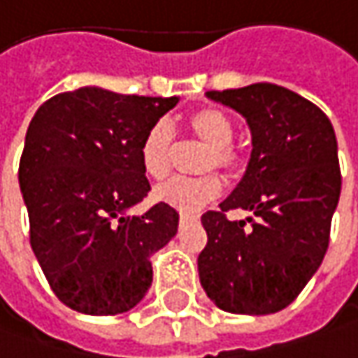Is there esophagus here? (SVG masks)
I'll list each match as a JSON object with an SVG mask.
<instances>
[{"label":"esophagus","instance_id":"1","mask_svg":"<svg viewBox=\"0 0 358 358\" xmlns=\"http://www.w3.org/2000/svg\"><path fill=\"white\" fill-rule=\"evenodd\" d=\"M199 217L196 215H192V213H180V222H186V221H196Z\"/></svg>","mask_w":358,"mask_h":358}]
</instances>
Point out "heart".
<instances>
[{"mask_svg":"<svg viewBox=\"0 0 358 358\" xmlns=\"http://www.w3.org/2000/svg\"><path fill=\"white\" fill-rule=\"evenodd\" d=\"M186 127L200 141L208 143V152L202 168L222 172H233L239 156L233 150L235 125L231 117L217 107H204L186 119ZM176 145V136L170 123L156 121L150 125L139 145L141 170L148 178L164 180L172 170V154ZM221 194V182L217 176H200V178H174L168 184L154 190V200L168 204L182 213H194L204 204L213 202Z\"/></svg>","mask_w":358,"mask_h":358,"instance_id":"1","label":"heart"}]
</instances>
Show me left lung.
<instances>
[{"label":"left lung","mask_w":358,"mask_h":358,"mask_svg":"<svg viewBox=\"0 0 358 358\" xmlns=\"http://www.w3.org/2000/svg\"><path fill=\"white\" fill-rule=\"evenodd\" d=\"M206 96L247 119L253 150L221 210L200 219L208 235L200 284L224 312L273 314L298 298L324 259L341 196L336 136L314 103L271 83ZM233 208L254 213L249 229L226 219Z\"/></svg>","instance_id":"left-lung-1"}]
</instances>
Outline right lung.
Wrapping results in <instances>:
<instances>
[{
  "label": "right lung",
  "instance_id": "right-lung-1",
  "mask_svg": "<svg viewBox=\"0 0 358 358\" xmlns=\"http://www.w3.org/2000/svg\"><path fill=\"white\" fill-rule=\"evenodd\" d=\"M178 96L119 95L83 87L48 99L30 121L20 188L30 245L52 292L69 308L115 316L152 285V253L178 231L176 208L148 196L139 145Z\"/></svg>",
  "mask_w": 358,
  "mask_h": 358
}]
</instances>
